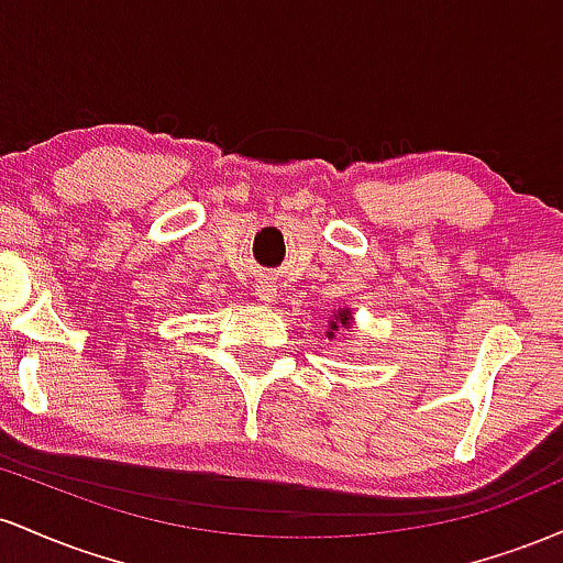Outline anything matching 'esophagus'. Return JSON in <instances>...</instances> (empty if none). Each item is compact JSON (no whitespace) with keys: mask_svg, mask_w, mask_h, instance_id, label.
<instances>
[{"mask_svg":"<svg viewBox=\"0 0 563 563\" xmlns=\"http://www.w3.org/2000/svg\"><path fill=\"white\" fill-rule=\"evenodd\" d=\"M256 296H260V301L264 303H273L277 299V288L273 280H262L260 286H256Z\"/></svg>","mask_w":563,"mask_h":563,"instance_id":"1","label":"esophagus"}]
</instances>
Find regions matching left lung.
<instances>
[{
	"instance_id": "left-lung-1",
	"label": "left lung",
	"mask_w": 563,
	"mask_h": 563,
	"mask_svg": "<svg viewBox=\"0 0 563 563\" xmlns=\"http://www.w3.org/2000/svg\"><path fill=\"white\" fill-rule=\"evenodd\" d=\"M352 320H354L352 307H341V309H335L333 318H328V331H325V339H328V341H333V339H335V333H339L341 328H349V325H352Z\"/></svg>"
}]
</instances>
